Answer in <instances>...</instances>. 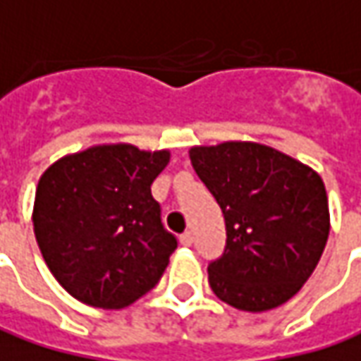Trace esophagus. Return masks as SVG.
<instances>
[{
	"mask_svg": "<svg viewBox=\"0 0 361 361\" xmlns=\"http://www.w3.org/2000/svg\"><path fill=\"white\" fill-rule=\"evenodd\" d=\"M180 243L183 244V246H192V243H194V236H192V232H183L180 236Z\"/></svg>",
	"mask_w": 361,
	"mask_h": 361,
	"instance_id": "esophagus-1",
	"label": "esophagus"
}]
</instances>
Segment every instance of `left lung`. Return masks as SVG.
Listing matches in <instances>:
<instances>
[{
	"instance_id": "left-lung-1",
	"label": "left lung",
	"mask_w": 361,
	"mask_h": 361,
	"mask_svg": "<svg viewBox=\"0 0 361 361\" xmlns=\"http://www.w3.org/2000/svg\"><path fill=\"white\" fill-rule=\"evenodd\" d=\"M197 178L226 220V248L208 267L218 299L269 311L305 285L329 236L323 180L309 165L252 141L190 149Z\"/></svg>"
}]
</instances>
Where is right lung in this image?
I'll return each mask as SVG.
<instances>
[{"mask_svg": "<svg viewBox=\"0 0 361 361\" xmlns=\"http://www.w3.org/2000/svg\"><path fill=\"white\" fill-rule=\"evenodd\" d=\"M167 164V149L115 143L64 155L42 173L34 234L50 273L74 299L121 309L159 283L178 248L151 196Z\"/></svg>", "mask_w": 361, "mask_h": 361, "instance_id": "1", "label": "right lung"}]
</instances>
